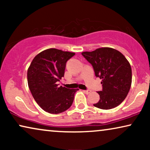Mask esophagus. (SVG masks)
Instances as JSON below:
<instances>
[{
    "label": "esophagus",
    "instance_id": "34e87169",
    "mask_svg": "<svg viewBox=\"0 0 150 150\" xmlns=\"http://www.w3.org/2000/svg\"><path fill=\"white\" fill-rule=\"evenodd\" d=\"M84 93H86V94H88V93H89L90 92H91V91H90V90H83V91Z\"/></svg>",
    "mask_w": 150,
    "mask_h": 150
}]
</instances>
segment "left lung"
Masks as SVG:
<instances>
[{"label": "left lung", "instance_id": "obj_1", "mask_svg": "<svg viewBox=\"0 0 150 150\" xmlns=\"http://www.w3.org/2000/svg\"><path fill=\"white\" fill-rule=\"evenodd\" d=\"M82 55L93 67L96 77L102 79V90L98 91L100 100L93 104L101 109H111L122 103L130 91L132 69L120 52L111 48H100Z\"/></svg>", "mask_w": 150, "mask_h": 150}]
</instances>
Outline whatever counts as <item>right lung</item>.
Masks as SVG:
<instances>
[{
    "mask_svg": "<svg viewBox=\"0 0 150 150\" xmlns=\"http://www.w3.org/2000/svg\"><path fill=\"white\" fill-rule=\"evenodd\" d=\"M75 53L49 48L36 55L27 71L28 87L37 103L49 113L59 114L71 106L78 89L58 87L67 61Z\"/></svg>",
    "mask_w": 150,
    "mask_h": 150,
    "instance_id": "1",
    "label": "right lung"
}]
</instances>
